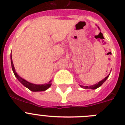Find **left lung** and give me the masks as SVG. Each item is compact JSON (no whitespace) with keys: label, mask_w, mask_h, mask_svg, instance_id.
<instances>
[{"label":"left lung","mask_w":125,"mask_h":125,"mask_svg":"<svg viewBox=\"0 0 125 125\" xmlns=\"http://www.w3.org/2000/svg\"><path fill=\"white\" fill-rule=\"evenodd\" d=\"M109 75H110V74H109L107 76H106L105 78H104V79H103L102 80H101L100 82H99L98 83L95 84V85H91V86H82V85H80V86L82 88H85V89H86V88H91V89H96V88H98V87H100V86H101V85H102V84L104 83L105 81H106V80L108 78Z\"/></svg>","instance_id":"8db88e82"}]
</instances>
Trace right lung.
<instances>
[{
	"label": "right lung",
	"mask_w": 125,
	"mask_h": 125,
	"mask_svg": "<svg viewBox=\"0 0 125 125\" xmlns=\"http://www.w3.org/2000/svg\"><path fill=\"white\" fill-rule=\"evenodd\" d=\"M11 58V65H12V70H13V72L15 75V76H16L17 78L19 80V81L21 82V83L23 85H24L25 87H27V88H29L30 90L32 91V92H42V91H45L47 89H48L50 86H51L52 83H50V82H49V83L48 84H44V85H35V84L31 83H29L27 81L25 80L24 79L22 78L21 76L18 75V74L16 72H15V68H14V66H13V62H12V55H10Z\"/></svg>",
	"instance_id": "obj_1"
}]
</instances>
